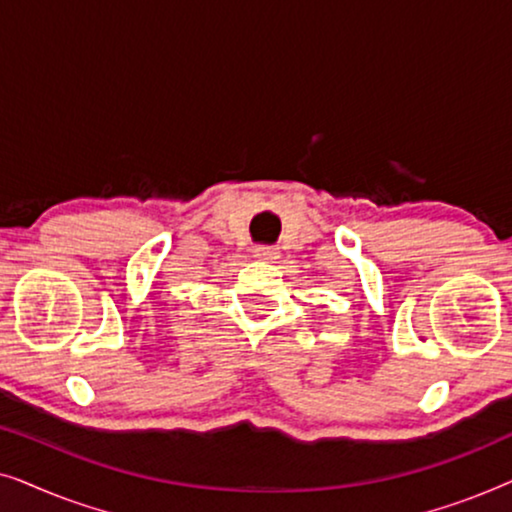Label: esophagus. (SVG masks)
Instances as JSON below:
<instances>
[{"mask_svg":"<svg viewBox=\"0 0 512 512\" xmlns=\"http://www.w3.org/2000/svg\"><path fill=\"white\" fill-rule=\"evenodd\" d=\"M254 256L261 258V261H277L279 251L275 247H265V244H261V247L254 249Z\"/></svg>","mask_w":512,"mask_h":512,"instance_id":"1","label":"esophagus"}]
</instances>
